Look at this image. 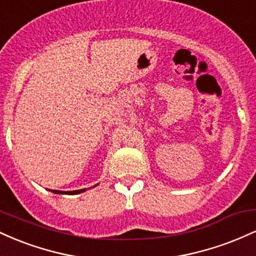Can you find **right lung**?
<instances>
[{"instance_id": "1", "label": "right lung", "mask_w": 256, "mask_h": 256, "mask_svg": "<svg viewBox=\"0 0 256 256\" xmlns=\"http://www.w3.org/2000/svg\"><path fill=\"white\" fill-rule=\"evenodd\" d=\"M86 189H80V190H74V192H60V190H49V192L54 194H67V195H77V194L84 192Z\"/></svg>"}]
</instances>
